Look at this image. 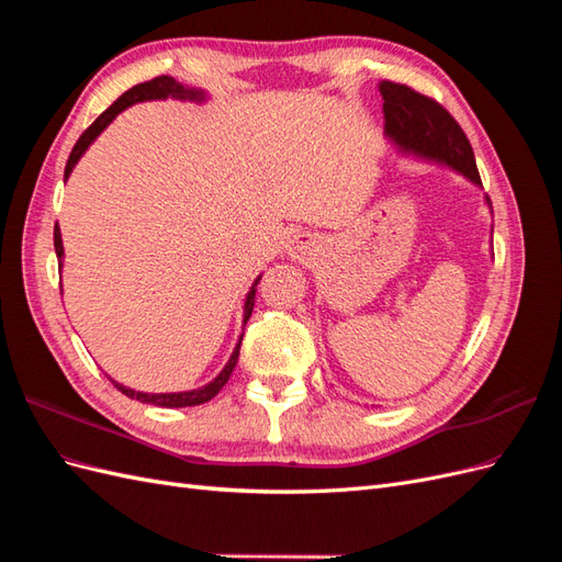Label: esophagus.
Returning <instances> with one entry per match:
<instances>
[{
	"label": "esophagus",
	"mask_w": 562,
	"mask_h": 562,
	"mask_svg": "<svg viewBox=\"0 0 562 562\" xmlns=\"http://www.w3.org/2000/svg\"><path fill=\"white\" fill-rule=\"evenodd\" d=\"M310 250H312V241L307 239V236H295V241H293V246H291V255L293 258H302V255H310Z\"/></svg>",
	"instance_id": "1"
}]
</instances>
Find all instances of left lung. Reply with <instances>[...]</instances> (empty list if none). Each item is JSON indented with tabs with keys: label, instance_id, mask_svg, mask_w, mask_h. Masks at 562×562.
<instances>
[{
	"label": "left lung",
	"instance_id": "left-lung-1",
	"mask_svg": "<svg viewBox=\"0 0 562 562\" xmlns=\"http://www.w3.org/2000/svg\"><path fill=\"white\" fill-rule=\"evenodd\" d=\"M380 93L384 100V131L401 149L424 159L443 161L471 182L483 184L471 143L443 105L396 81H382Z\"/></svg>",
	"mask_w": 562,
	"mask_h": 562
}]
</instances>
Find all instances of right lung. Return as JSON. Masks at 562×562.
<instances>
[{
	"mask_svg": "<svg viewBox=\"0 0 562 562\" xmlns=\"http://www.w3.org/2000/svg\"><path fill=\"white\" fill-rule=\"evenodd\" d=\"M168 95H173V98H190V100H203V91H196V89H184L182 83H178L173 77H155V79H149V81H143V83H138V87H133V89H128L126 93H122L119 95L114 103L100 114L95 122L83 131L81 135H79V140L75 143V147H72V151H70V159H67V166H65V180H67V176L72 173V168H75V164L79 161V157L83 155V151H87V147L98 138L100 133H103V128L112 122V119L122 112V110H126L128 105H133V103H143V100H164V98H168ZM54 246H56V255H58V267H63V239H60V227H58V223H56V227H54ZM260 283V279L252 283V288H250V293H248V297H246V307H244V323L250 318V312H252V304H255V285ZM239 349H241V339H239V345H236V349L232 351V359L227 361V366L223 368V372H220V375L213 380V382H209L206 386H199V389H192V391H180V394H143V391H133V389H128V386H124V384H119V382H114L112 380V384L122 391V394H126L128 398H135V401H143V403H151V405H159V407H190V405H201V403H206V401H211L220 389H223L225 384H227V380H229V375H232V370H234V366H236V361H239Z\"/></svg>",
	"mask_w": 562,
	"mask_h": 562,
	"instance_id": "obj_1",
	"label": "right lung"
}]
</instances>
